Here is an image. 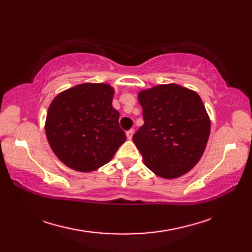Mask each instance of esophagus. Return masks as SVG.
<instances>
[{"mask_svg":"<svg viewBox=\"0 0 252 252\" xmlns=\"http://www.w3.org/2000/svg\"><path fill=\"white\" fill-rule=\"evenodd\" d=\"M133 134H134V130H133V129H131V130L127 131V132H126V137H127V140H132Z\"/></svg>","mask_w":252,"mask_h":252,"instance_id":"34e87169","label":"esophagus"}]
</instances>
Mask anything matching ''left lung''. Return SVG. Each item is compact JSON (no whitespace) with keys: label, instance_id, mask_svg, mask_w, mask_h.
<instances>
[{"label":"left lung","instance_id":"left-lung-1","mask_svg":"<svg viewBox=\"0 0 252 252\" xmlns=\"http://www.w3.org/2000/svg\"><path fill=\"white\" fill-rule=\"evenodd\" d=\"M144 125L133 135L144 163L163 179H175L199 161L210 135V119L200 96L179 84L138 93Z\"/></svg>","mask_w":252,"mask_h":252}]
</instances>
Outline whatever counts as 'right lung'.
<instances>
[{
    "label": "right lung",
    "instance_id": "obj_1",
    "mask_svg": "<svg viewBox=\"0 0 252 252\" xmlns=\"http://www.w3.org/2000/svg\"><path fill=\"white\" fill-rule=\"evenodd\" d=\"M115 91L105 83H83L53 99L45 133L52 151L67 167L91 172L108 163L123 143L119 112L112 107Z\"/></svg>",
    "mask_w": 252,
    "mask_h": 252
}]
</instances>
